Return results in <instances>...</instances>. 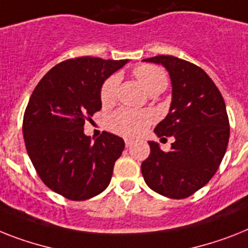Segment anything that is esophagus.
Instances as JSON below:
<instances>
[{"mask_svg": "<svg viewBox=\"0 0 248 248\" xmlns=\"http://www.w3.org/2000/svg\"><path fill=\"white\" fill-rule=\"evenodd\" d=\"M133 142H134V140H133V139H130V138H125V146H126V147H130V146H132Z\"/></svg>", "mask_w": 248, "mask_h": 248, "instance_id": "34e87169", "label": "esophagus"}]
</instances>
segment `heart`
Returning <instances> with one entry per match:
<instances>
[{
    "label": "heart",
    "instance_id": "1",
    "mask_svg": "<svg viewBox=\"0 0 248 248\" xmlns=\"http://www.w3.org/2000/svg\"><path fill=\"white\" fill-rule=\"evenodd\" d=\"M133 75L142 83L149 93L162 92L169 85V77L165 69L152 64H142L134 68ZM120 76L111 75L104 81L100 89V100L104 106H110L116 101ZM152 122V114L132 109H120L109 116L108 126L111 132L125 137H137Z\"/></svg>",
    "mask_w": 248,
    "mask_h": 248
}]
</instances>
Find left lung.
<instances>
[{
    "label": "left lung",
    "mask_w": 248,
    "mask_h": 248,
    "mask_svg": "<svg viewBox=\"0 0 248 248\" xmlns=\"http://www.w3.org/2000/svg\"><path fill=\"white\" fill-rule=\"evenodd\" d=\"M172 82L170 112L156 126L158 137H173L171 151L148 142L151 153L140 170L147 185L171 199H185L209 183L219 169L230 140L223 96L200 67L172 55H156Z\"/></svg>",
    "instance_id": "8db88e82"
}]
</instances>
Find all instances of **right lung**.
I'll use <instances>...</instances> for the list:
<instances>
[{
	"label": "right lung",
	"instance_id": "obj_1",
	"mask_svg": "<svg viewBox=\"0 0 248 248\" xmlns=\"http://www.w3.org/2000/svg\"><path fill=\"white\" fill-rule=\"evenodd\" d=\"M126 59L79 57L54 65L32 91L24 112L28 155L42 181L69 200H87L108 187L124 140L102 132L95 142L83 126L101 109L100 89Z\"/></svg>",
	"mask_w": 248,
	"mask_h": 248
}]
</instances>
